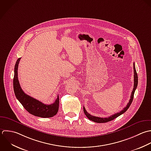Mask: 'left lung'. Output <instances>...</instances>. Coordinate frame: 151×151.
Listing matches in <instances>:
<instances>
[{
  "mask_svg": "<svg viewBox=\"0 0 151 151\" xmlns=\"http://www.w3.org/2000/svg\"><path fill=\"white\" fill-rule=\"evenodd\" d=\"M134 89L133 91L132 92L131 95V99L129 101V102L128 103L126 107H125L122 111H121L119 112H118L114 115H112L110 116H109L108 118H99V117H97V116H92L91 115H90L89 113L87 112V111H86L85 107L83 106V112L84 114H85V115L86 116V117L91 121L96 122V123H105V122H108L109 121H111L112 120H114V119L116 118L117 117H118L119 116L121 115L122 114H123L124 113H125L128 109L129 108V106H131L132 101H133V99H134V93H135V91L137 88L138 86V75L136 71V69H135V63H134Z\"/></svg>",
  "mask_w": 151,
  "mask_h": 151,
  "instance_id": "1",
  "label": "left lung"
}]
</instances>
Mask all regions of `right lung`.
Listing matches in <instances>:
<instances>
[{
    "label": "right lung",
    "instance_id": "1",
    "mask_svg": "<svg viewBox=\"0 0 151 151\" xmlns=\"http://www.w3.org/2000/svg\"><path fill=\"white\" fill-rule=\"evenodd\" d=\"M21 58H19L14 69L13 89L15 96L24 108L30 114L41 118H51L56 115L59 109V98L58 96L55 102L50 105H46L38 100L26 95L22 89L17 77L18 65Z\"/></svg>",
    "mask_w": 151,
    "mask_h": 151
}]
</instances>
